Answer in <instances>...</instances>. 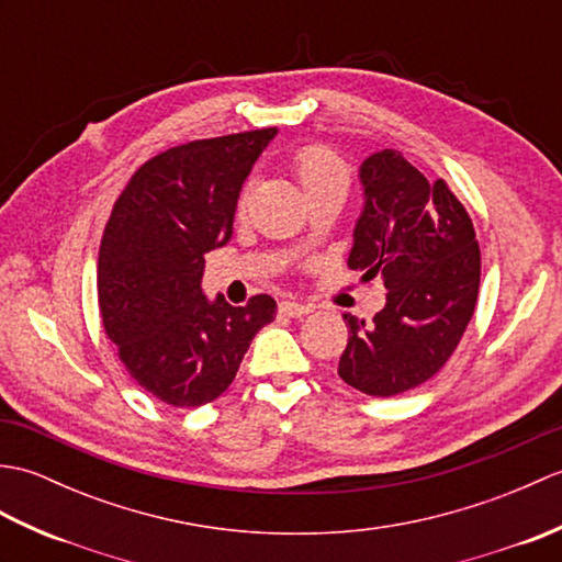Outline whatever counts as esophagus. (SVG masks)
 Masks as SVG:
<instances>
[{
  "instance_id": "esophagus-1",
  "label": "esophagus",
  "mask_w": 562,
  "mask_h": 562,
  "mask_svg": "<svg viewBox=\"0 0 562 562\" xmlns=\"http://www.w3.org/2000/svg\"><path fill=\"white\" fill-rule=\"evenodd\" d=\"M280 312H282V314H288V316L300 318V316L312 314V312H314V306H312V304H302V302H292V300H288V302H280Z\"/></svg>"
}]
</instances>
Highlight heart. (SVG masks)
<instances>
[{
	"label": "heart",
	"mask_w": 562,
	"mask_h": 562,
	"mask_svg": "<svg viewBox=\"0 0 562 562\" xmlns=\"http://www.w3.org/2000/svg\"><path fill=\"white\" fill-rule=\"evenodd\" d=\"M292 166L306 200L318 193H328V190H340V193H345L350 186L348 164L328 145H306L296 149Z\"/></svg>",
	"instance_id": "b5f03b06"
}]
</instances>
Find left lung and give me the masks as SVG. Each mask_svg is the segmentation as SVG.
<instances>
[{"label":"left lung","mask_w":562,"mask_h":562,"mask_svg":"<svg viewBox=\"0 0 562 562\" xmlns=\"http://www.w3.org/2000/svg\"><path fill=\"white\" fill-rule=\"evenodd\" d=\"M364 210L350 270L384 280L386 306L364 324L345 314L348 348L338 374L367 396H398L432 379L457 350L481 284V248L469 212L441 181L396 149L360 166Z\"/></svg>","instance_id":"left-lung-1"}]
</instances>
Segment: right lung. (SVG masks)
Here are the masks:
<instances>
[{
  "label": "right lung",
  "instance_id": "obj_1",
  "mask_svg": "<svg viewBox=\"0 0 562 562\" xmlns=\"http://www.w3.org/2000/svg\"><path fill=\"white\" fill-rule=\"evenodd\" d=\"M274 127L171 147L145 161L115 200L99 248L105 336L137 384L173 408L229 389L270 294L232 306L202 294L205 254L232 238L236 200Z\"/></svg>",
  "mask_w": 562,
  "mask_h": 562
}]
</instances>
